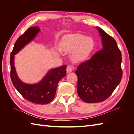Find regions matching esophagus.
Here are the masks:
<instances>
[{"label":"esophagus","mask_w":134,"mask_h":134,"mask_svg":"<svg viewBox=\"0 0 134 134\" xmlns=\"http://www.w3.org/2000/svg\"><path fill=\"white\" fill-rule=\"evenodd\" d=\"M72 69H73V68L72 67V66L68 65L66 68V71L68 73H69V72H71L72 71Z\"/></svg>","instance_id":"1"}]
</instances>
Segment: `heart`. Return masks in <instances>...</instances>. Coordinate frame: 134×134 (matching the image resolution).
I'll list each match as a JSON object with an SVG mask.
<instances>
[{"mask_svg": "<svg viewBox=\"0 0 134 134\" xmlns=\"http://www.w3.org/2000/svg\"><path fill=\"white\" fill-rule=\"evenodd\" d=\"M94 47L92 38L86 37L82 34H73L65 37L61 43L60 48L66 53H71V58L74 62L78 63L86 60Z\"/></svg>", "mask_w": 134, "mask_h": 134, "instance_id": "obj_1", "label": "heart"}]
</instances>
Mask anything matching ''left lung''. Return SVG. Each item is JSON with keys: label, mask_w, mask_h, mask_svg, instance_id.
<instances>
[{"label": "left lung", "mask_w": 134, "mask_h": 134, "mask_svg": "<svg viewBox=\"0 0 134 134\" xmlns=\"http://www.w3.org/2000/svg\"><path fill=\"white\" fill-rule=\"evenodd\" d=\"M102 37L103 48L91 59L81 63L75 74L77 92L87 103H98L107 99L120 83L122 76L121 52L112 37L96 27Z\"/></svg>", "instance_id": "8db88e82"}]
</instances>
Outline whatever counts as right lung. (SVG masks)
<instances>
[{
    "mask_svg": "<svg viewBox=\"0 0 134 134\" xmlns=\"http://www.w3.org/2000/svg\"><path fill=\"white\" fill-rule=\"evenodd\" d=\"M40 31L38 27H30L15 42L10 54V78L13 86L24 98L32 103L44 104L50 103L54 98L58 83L66 74V65L49 70L38 83L29 84L20 80L14 64V55L34 40Z\"/></svg>",
    "mask_w": 134,
    "mask_h": 134,
    "instance_id": "1",
    "label": "right lung"
}]
</instances>
